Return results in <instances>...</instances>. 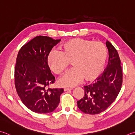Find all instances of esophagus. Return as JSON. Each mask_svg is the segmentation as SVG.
Wrapping results in <instances>:
<instances>
[{"label": "esophagus", "instance_id": "esophagus-1", "mask_svg": "<svg viewBox=\"0 0 135 135\" xmlns=\"http://www.w3.org/2000/svg\"><path fill=\"white\" fill-rule=\"evenodd\" d=\"M73 88H64V91H69V90H73Z\"/></svg>", "mask_w": 135, "mask_h": 135}]
</instances>
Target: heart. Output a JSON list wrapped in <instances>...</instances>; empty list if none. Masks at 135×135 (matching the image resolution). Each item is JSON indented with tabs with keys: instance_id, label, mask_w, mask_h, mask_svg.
Here are the masks:
<instances>
[{
	"instance_id": "heart-1",
	"label": "heart",
	"mask_w": 135,
	"mask_h": 135,
	"mask_svg": "<svg viewBox=\"0 0 135 135\" xmlns=\"http://www.w3.org/2000/svg\"><path fill=\"white\" fill-rule=\"evenodd\" d=\"M108 57V49L101 41L73 38L61 46L60 52L52 51L47 57V64L55 74H61L71 62L73 67L60 78V85L74 86L84 79L94 80L104 70Z\"/></svg>"
}]
</instances>
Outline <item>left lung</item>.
Here are the masks:
<instances>
[{"label":"left lung","mask_w":135,"mask_h":135,"mask_svg":"<svg viewBox=\"0 0 135 135\" xmlns=\"http://www.w3.org/2000/svg\"><path fill=\"white\" fill-rule=\"evenodd\" d=\"M109 61L104 73L93 83L84 86L85 95L77 101V106L86 114L95 115L104 111L115 101L122 84V70L117 50L109 41L106 42Z\"/></svg>","instance_id":"left-lung-1"}]
</instances>
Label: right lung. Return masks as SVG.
<instances>
[{"label":"right lung","mask_w":135,"mask_h":135,"mask_svg":"<svg viewBox=\"0 0 135 135\" xmlns=\"http://www.w3.org/2000/svg\"><path fill=\"white\" fill-rule=\"evenodd\" d=\"M61 40L39 36L24 45L18 52L15 84L21 101L31 111L48 113L56 109L62 88L51 89L55 77L47 64L52 49Z\"/></svg>","instance_id":"1"}]
</instances>
